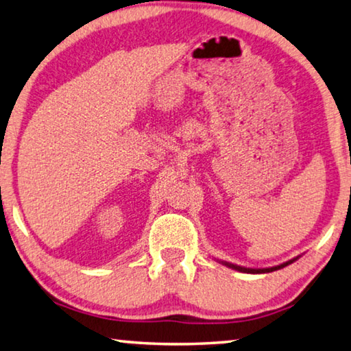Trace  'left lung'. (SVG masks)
Returning a JSON list of instances; mask_svg holds the SVG:
<instances>
[{
  "label": "left lung",
  "mask_w": 351,
  "mask_h": 351,
  "mask_svg": "<svg viewBox=\"0 0 351 351\" xmlns=\"http://www.w3.org/2000/svg\"><path fill=\"white\" fill-rule=\"evenodd\" d=\"M298 258H293L291 261H287V263L281 264V265H276V267H269V269H247V267H241V265H236V264H231V263H226V261H219V263H221L226 267H230V269H234L237 271H243V274H269V271H275V270H280L282 269V267H286L289 264H292L293 261H297Z\"/></svg>",
  "instance_id": "left-lung-1"
}]
</instances>
